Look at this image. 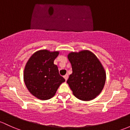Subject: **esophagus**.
I'll list each match as a JSON object with an SVG mask.
<instances>
[{
    "label": "esophagus",
    "mask_w": 130,
    "mask_h": 130,
    "mask_svg": "<svg viewBox=\"0 0 130 130\" xmlns=\"http://www.w3.org/2000/svg\"><path fill=\"white\" fill-rule=\"evenodd\" d=\"M63 77H64V78L65 79V80L67 81V79H68V78H69V75H68V74H66L65 75H64Z\"/></svg>",
    "instance_id": "34e87169"
}]
</instances>
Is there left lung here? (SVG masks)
<instances>
[{
  "label": "left lung",
  "mask_w": 130,
  "mask_h": 130,
  "mask_svg": "<svg viewBox=\"0 0 130 130\" xmlns=\"http://www.w3.org/2000/svg\"><path fill=\"white\" fill-rule=\"evenodd\" d=\"M72 73L67 80L73 94L79 100L90 101L102 92L106 81V72L93 53L89 50L68 55Z\"/></svg>",
  "instance_id": "obj_1"
}]
</instances>
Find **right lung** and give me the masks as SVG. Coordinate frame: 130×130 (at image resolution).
I'll return each mask as SVG.
<instances>
[{"label": "right lung", "instance_id": "1", "mask_svg": "<svg viewBox=\"0 0 130 130\" xmlns=\"http://www.w3.org/2000/svg\"><path fill=\"white\" fill-rule=\"evenodd\" d=\"M58 51L40 50L30 57L24 72L26 87L32 95L42 100L50 99L65 81L54 63Z\"/></svg>", "mask_w": 130, "mask_h": 130}]
</instances>
